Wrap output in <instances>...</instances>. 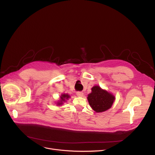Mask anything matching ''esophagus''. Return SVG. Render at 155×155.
Instances as JSON below:
<instances>
[{"instance_id": "obj_1", "label": "esophagus", "mask_w": 155, "mask_h": 155, "mask_svg": "<svg viewBox=\"0 0 155 155\" xmlns=\"http://www.w3.org/2000/svg\"><path fill=\"white\" fill-rule=\"evenodd\" d=\"M77 95L79 97H82L83 96V93L80 92V91H78V92H77Z\"/></svg>"}]
</instances>
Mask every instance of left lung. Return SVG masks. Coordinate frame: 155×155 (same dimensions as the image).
I'll use <instances>...</instances> for the list:
<instances>
[{"instance_id":"1","label":"left lung","mask_w":155,"mask_h":155,"mask_svg":"<svg viewBox=\"0 0 155 155\" xmlns=\"http://www.w3.org/2000/svg\"><path fill=\"white\" fill-rule=\"evenodd\" d=\"M115 98V96L102 90L99 86L91 88V93L87 95V101L91 107L97 113L103 112L112 107Z\"/></svg>"}]
</instances>
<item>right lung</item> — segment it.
I'll return each instance as SVG.
<instances>
[{
	"label": "right lung",
	"instance_id": "1",
	"mask_svg": "<svg viewBox=\"0 0 155 155\" xmlns=\"http://www.w3.org/2000/svg\"><path fill=\"white\" fill-rule=\"evenodd\" d=\"M70 98V96L68 94H62L60 96V101L57 102L58 105H61L63 104L64 102H65L66 100H68V99Z\"/></svg>",
	"mask_w": 155,
	"mask_h": 155
}]
</instances>
